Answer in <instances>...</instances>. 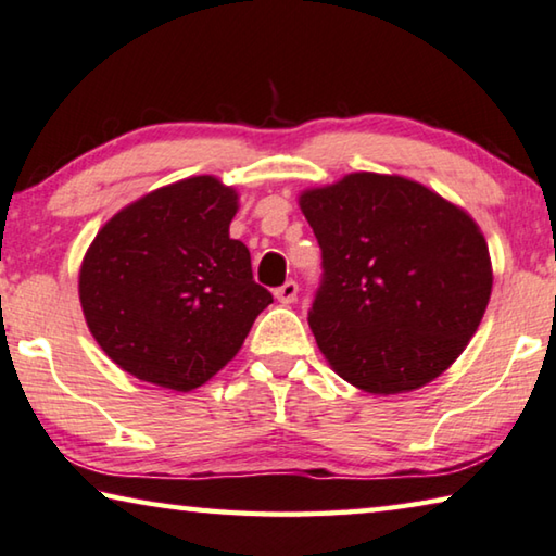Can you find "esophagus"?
Here are the masks:
<instances>
[{
    "label": "esophagus",
    "mask_w": 556,
    "mask_h": 556,
    "mask_svg": "<svg viewBox=\"0 0 556 556\" xmlns=\"http://www.w3.org/2000/svg\"><path fill=\"white\" fill-rule=\"evenodd\" d=\"M276 298H278V303H283V305L295 303V298H298V283H295V280H286L283 286L276 288Z\"/></svg>",
    "instance_id": "esophagus-1"
}]
</instances>
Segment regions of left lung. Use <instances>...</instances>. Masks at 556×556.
<instances>
[{"label": "left lung", "instance_id": "1", "mask_svg": "<svg viewBox=\"0 0 556 556\" xmlns=\"http://www.w3.org/2000/svg\"><path fill=\"white\" fill-rule=\"evenodd\" d=\"M300 208L323 251L307 323L332 369L384 396L441 377L493 290L478 224L429 187L375 172L307 189Z\"/></svg>", "mask_w": 556, "mask_h": 556}]
</instances>
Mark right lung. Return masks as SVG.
<instances>
[{"mask_svg":"<svg viewBox=\"0 0 556 556\" xmlns=\"http://www.w3.org/2000/svg\"><path fill=\"white\" fill-rule=\"evenodd\" d=\"M239 194L216 177L154 189L117 212L80 263L88 330L127 375L192 391L226 367L273 303L229 236Z\"/></svg>","mask_w":556,"mask_h":556,"instance_id":"add662e5","label":"right lung"}]
</instances>
